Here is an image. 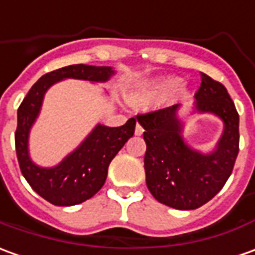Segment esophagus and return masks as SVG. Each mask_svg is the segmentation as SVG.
<instances>
[{"mask_svg":"<svg viewBox=\"0 0 255 255\" xmlns=\"http://www.w3.org/2000/svg\"><path fill=\"white\" fill-rule=\"evenodd\" d=\"M143 134V127H142L139 123H136L135 126V135H142Z\"/></svg>","mask_w":255,"mask_h":255,"instance_id":"1","label":"esophagus"}]
</instances>
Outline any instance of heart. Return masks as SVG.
I'll list each match as a JSON object with an SVG mask.
<instances>
[{"instance_id": "1", "label": "heart", "mask_w": 255, "mask_h": 255, "mask_svg": "<svg viewBox=\"0 0 255 255\" xmlns=\"http://www.w3.org/2000/svg\"><path fill=\"white\" fill-rule=\"evenodd\" d=\"M173 88L170 92V98L173 100H180V99L186 98L187 88L183 84H177V78L174 77H164L155 79L153 82H149L148 85L139 88L138 91L129 95V102L131 105L136 106V107H143V106L149 105L156 98H159L162 93L169 91Z\"/></svg>"}]
</instances>
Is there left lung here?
<instances>
[{"label": "left lung", "mask_w": 255, "mask_h": 255, "mask_svg": "<svg viewBox=\"0 0 255 255\" xmlns=\"http://www.w3.org/2000/svg\"><path fill=\"white\" fill-rule=\"evenodd\" d=\"M195 99L197 112L215 114L225 124L211 153H201L184 142L178 105L136 116L145 129L146 186L159 202L181 211L197 209L212 200L232 174L239 153V113L226 88L201 74Z\"/></svg>", "instance_id": "left-lung-1"}]
</instances>
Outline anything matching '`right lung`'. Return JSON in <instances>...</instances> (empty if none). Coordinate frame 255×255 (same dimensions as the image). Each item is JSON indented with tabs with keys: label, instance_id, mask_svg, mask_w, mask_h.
<instances>
[{
	"label": "right lung",
	"instance_id": "1",
	"mask_svg": "<svg viewBox=\"0 0 255 255\" xmlns=\"http://www.w3.org/2000/svg\"><path fill=\"white\" fill-rule=\"evenodd\" d=\"M112 67L68 65L51 71L33 85L18 109L15 148L19 167L33 190L53 205L71 207L92 198L103 187L109 164L124 143L134 135L136 119L121 127L98 124L77 149L54 167H40L29 156L27 142L33 123L40 113L41 102L47 89L58 81L74 78L91 82H106L113 75Z\"/></svg>",
	"mask_w": 255,
	"mask_h": 255
}]
</instances>
